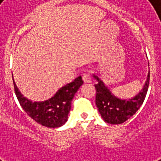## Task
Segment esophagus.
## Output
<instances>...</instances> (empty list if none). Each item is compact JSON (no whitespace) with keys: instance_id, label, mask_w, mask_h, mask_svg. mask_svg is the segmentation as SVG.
Listing matches in <instances>:
<instances>
[{"instance_id":"esophagus-1","label":"esophagus","mask_w":161,"mask_h":161,"mask_svg":"<svg viewBox=\"0 0 161 161\" xmlns=\"http://www.w3.org/2000/svg\"><path fill=\"white\" fill-rule=\"evenodd\" d=\"M82 78H83V81L85 83H91V78H90V76L88 75V73H84V74H83Z\"/></svg>"}]
</instances>
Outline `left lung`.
<instances>
[{
  "mask_svg": "<svg viewBox=\"0 0 161 161\" xmlns=\"http://www.w3.org/2000/svg\"><path fill=\"white\" fill-rule=\"evenodd\" d=\"M98 81L95 84L96 105L101 116L105 122L111 125H119L129 119L137 112L144 103L150 83V72L144 88L135 98L129 100H122L113 95L109 89L103 84L97 76L93 75Z\"/></svg>",
  "mask_w": 161,
  "mask_h": 161,
  "instance_id": "left-lung-1",
  "label": "left lung"
}]
</instances>
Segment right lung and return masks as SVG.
Masks as SVG:
<instances>
[{
	"label": "right lung",
	"instance_id": "add662e5",
	"mask_svg": "<svg viewBox=\"0 0 161 161\" xmlns=\"http://www.w3.org/2000/svg\"><path fill=\"white\" fill-rule=\"evenodd\" d=\"M13 83L16 98L24 111L40 125L48 128H58L68 120L72 100L83 81L79 76L73 82L61 88L48 100L34 103L21 95L14 80Z\"/></svg>",
	"mask_w": 161,
	"mask_h": 161
}]
</instances>
